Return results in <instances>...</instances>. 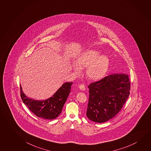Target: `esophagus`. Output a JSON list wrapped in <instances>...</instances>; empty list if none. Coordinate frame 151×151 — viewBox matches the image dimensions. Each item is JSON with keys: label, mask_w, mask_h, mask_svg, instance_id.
Here are the masks:
<instances>
[{"label": "esophagus", "mask_w": 151, "mask_h": 151, "mask_svg": "<svg viewBox=\"0 0 151 151\" xmlns=\"http://www.w3.org/2000/svg\"><path fill=\"white\" fill-rule=\"evenodd\" d=\"M79 88L81 91H84L85 90V87L84 85H83V84H81V85H79Z\"/></svg>", "instance_id": "1"}]
</instances>
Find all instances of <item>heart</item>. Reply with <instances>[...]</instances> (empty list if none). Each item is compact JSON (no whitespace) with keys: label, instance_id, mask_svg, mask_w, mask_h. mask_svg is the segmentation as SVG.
<instances>
[{"label":"heart","instance_id":"obj_1","mask_svg":"<svg viewBox=\"0 0 151 151\" xmlns=\"http://www.w3.org/2000/svg\"><path fill=\"white\" fill-rule=\"evenodd\" d=\"M77 63L73 64V70L76 74L81 73V68H87L86 76L87 79L90 81H97L107 73L110 60L107 56L101 55L100 52L91 50L81 53L77 59Z\"/></svg>","mask_w":151,"mask_h":151}]
</instances>
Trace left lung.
I'll use <instances>...</instances> for the list:
<instances>
[{
  "mask_svg": "<svg viewBox=\"0 0 151 151\" xmlns=\"http://www.w3.org/2000/svg\"><path fill=\"white\" fill-rule=\"evenodd\" d=\"M86 116L95 122L103 123L118 114L130 95L128 75H109L89 86Z\"/></svg>",
  "mask_w": 151,
  "mask_h": 151,
  "instance_id": "obj_1",
  "label": "left lung"
}]
</instances>
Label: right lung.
Returning a JSON list of instances; mask_svg holds the SVG:
<instances>
[{"label": "right lung", "mask_w": 151, "mask_h": 151, "mask_svg": "<svg viewBox=\"0 0 151 151\" xmlns=\"http://www.w3.org/2000/svg\"><path fill=\"white\" fill-rule=\"evenodd\" d=\"M72 84V82L65 83L52 97L42 101L35 100L27 97L20 85V96L23 103L35 116L47 120H52L57 118L61 113L70 92Z\"/></svg>", "instance_id": "add662e5"}]
</instances>
